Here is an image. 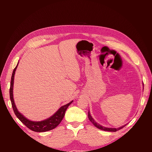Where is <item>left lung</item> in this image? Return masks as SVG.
<instances>
[{"label":"left lung","mask_w":152,"mask_h":152,"mask_svg":"<svg viewBox=\"0 0 152 152\" xmlns=\"http://www.w3.org/2000/svg\"><path fill=\"white\" fill-rule=\"evenodd\" d=\"M142 86H143V89H144V84L143 83H142ZM88 118L89 119V121L93 123V125L96 127L97 128H98L99 129H101V130H103V131H110V132H116L117 131H118L121 129H122L124 127H125L127 124H126V125L124 126H122L120 127H118V128H112V127H104V126H103L101 125V124H99V123L96 122V121L94 120V119L93 118V117L91 116V115L90 113V111L89 110V112H88Z\"/></svg>","instance_id":"1"}]
</instances>
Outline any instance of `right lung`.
I'll return each mask as SVG.
<instances>
[{
	"label": "right lung",
	"instance_id": "1",
	"mask_svg": "<svg viewBox=\"0 0 152 152\" xmlns=\"http://www.w3.org/2000/svg\"><path fill=\"white\" fill-rule=\"evenodd\" d=\"M18 65V63L17 64L16 66L14 69L12 74L11 76V86H10V99L12 104V107L13 108V111L15 112L16 116L18 117V118L23 124L25 125L29 128L30 130L35 131V132H45L48 131L50 130H52L55 127H56L65 116V112L67 109V108L69 107L73 101H72L70 103H67L66 104H65L59 108L56 112H55L52 116L50 117L45 119V120L41 121H32L27 118L26 117H25L23 115L21 114L18 110L17 109V107L16 106V104L15 103V100H14L13 97V86H14V79H15V72L16 70V68Z\"/></svg>",
	"mask_w": 152,
	"mask_h": 152
}]
</instances>
